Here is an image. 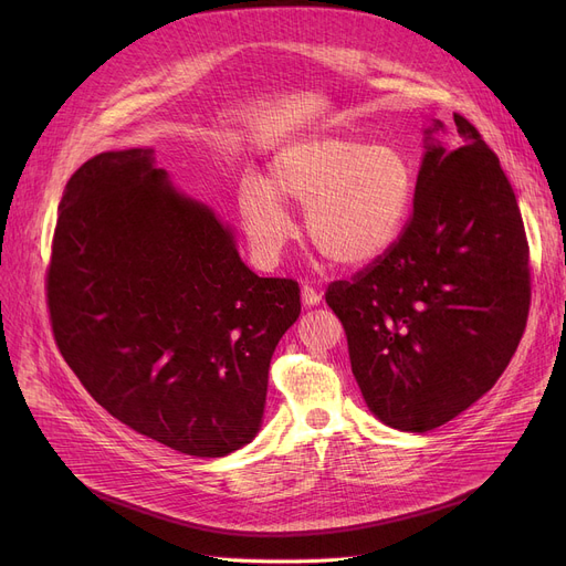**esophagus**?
<instances>
[{
  "mask_svg": "<svg viewBox=\"0 0 566 566\" xmlns=\"http://www.w3.org/2000/svg\"><path fill=\"white\" fill-rule=\"evenodd\" d=\"M301 293H303V303H305L307 307H314V305H318V301H321V291H318L314 284H310V282H303V286H301Z\"/></svg>",
  "mask_w": 566,
  "mask_h": 566,
  "instance_id": "1",
  "label": "esophagus"
}]
</instances>
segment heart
<instances>
[{"instance_id": "heart-1", "label": "heart", "mask_w": 566, "mask_h": 566, "mask_svg": "<svg viewBox=\"0 0 566 566\" xmlns=\"http://www.w3.org/2000/svg\"><path fill=\"white\" fill-rule=\"evenodd\" d=\"M415 197V167L392 144L316 135L284 146L265 184L245 178L238 211L252 252L275 261L293 224L282 203L305 208L312 245L339 265L380 259L403 233Z\"/></svg>"}]
</instances>
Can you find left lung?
Masks as SVG:
<instances>
[{
  "instance_id": "1",
  "label": "left lung",
  "mask_w": 566,
  "mask_h": 566,
  "mask_svg": "<svg viewBox=\"0 0 566 566\" xmlns=\"http://www.w3.org/2000/svg\"><path fill=\"white\" fill-rule=\"evenodd\" d=\"M454 124L457 146H427L399 241L325 291L369 410L410 433L450 422L493 388L530 312L516 195L480 130L461 114Z\"/></svg>"
}]
</instances>
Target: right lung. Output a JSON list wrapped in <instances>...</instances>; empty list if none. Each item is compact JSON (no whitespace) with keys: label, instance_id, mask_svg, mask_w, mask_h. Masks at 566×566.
Here are the masks:
<instances>
[{"label":"right lung","instance_id":"1","mask_svg":"<svg viewBox=\"0 0 566 566\" xmlns=\"http://www.w3.org/2000/svg\"><path fill=\"white\" fill-rule=\"evenodd\" d=\"M45 295L86 392L137 433L203 459L254 438L275 346L301 314L298 282L254 275L151 148L101 154L71 176Z\"/></svg>","mask_w":566,"mask_h":566}]
</instances>
